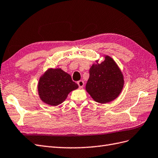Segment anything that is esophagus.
<instances>
[{
    "mask_svg": "<svg viewBox=\"0 0 158 158\" xmlns=\"http://www.w3.org/2000/svg\"><path fill=\"white\" fill-rule=\"evenodd\" d=\"M77 85L79 88H83V87L84 86V82L81 80L79 81H77Z\"/></svg>",
    "mask_w": 158,
    "mask_h": 158,
    "instance_id": "obj_1",
    "label": "esophagus"
}]
</instances>
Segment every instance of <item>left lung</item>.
<instances>
[{
  "instance_id": "8db88e82",
  "label": "left lung",
  "mask_w": 158,
  "mask_h": 158,
  "mask_svg": "<svg viewBox=\"0 0 158 158\" xmlns=\"http://www.w3.org/2000/svg\"><path fill=\"white\" fill-rule=\"evenodd\" d=\"M123 84L119 68L112 58L106 56L104 61L93 64L90 68L86 90L95 102L106 103L118 98Z\"/></svg>"
}]
</instances>
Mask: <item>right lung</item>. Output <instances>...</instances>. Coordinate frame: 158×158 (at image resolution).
<instances>
[{
    "mask_svg": "<svg viewBox=\"0 0 158 158\" xmlns=\"http://www.w3.org/2000/svg\"><path fill=\"white\" fill-rule=\"evenodd\" d=\"M78 88L71 77L60 69H50L40 78L38 91L43 102L58 106L66 99L68 94Z\"/></svg>",
    "mask_w": 158,
    "mask_h": 158,
    "instance_id": "1",
    "label": "right lung"
}]
</instances>
